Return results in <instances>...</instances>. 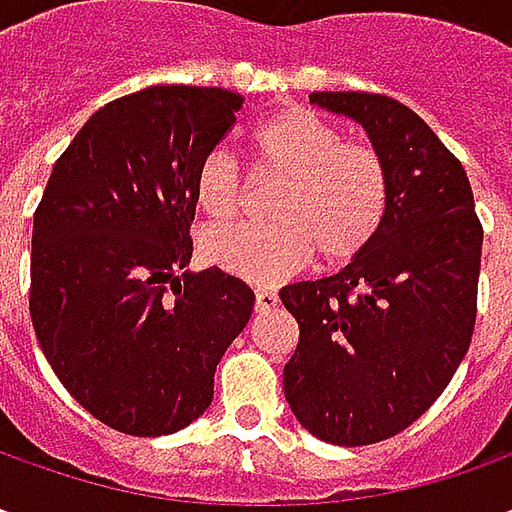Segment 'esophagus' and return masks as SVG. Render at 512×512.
<instances>
[{
    "label": "esophagus",
    "mask_w": 512,
    "mask_h": 512,
    "mask_svg": "<svg viewBox=\"0 0 512 512\" xmlns=\"http://www.w3.org/2000/svg\"><path fill=\"white\" fill-rule=\"evenodd\" d=\"M279 305V293L270 287H259L256 290V313H270L273 307Z\"/></svg>",
    "instance_id": "obj_1"
}]
</instances>
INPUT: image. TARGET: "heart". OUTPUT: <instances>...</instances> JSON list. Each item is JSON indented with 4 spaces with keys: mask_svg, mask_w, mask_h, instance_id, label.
Here are the masks:
<instances>
[{
    "mask_svg": "<svg viewBox=\"0 0 512 512\" xmlns=\"http://www.w3.org/2000/svg\"><path fill=\"white\" fill-rule=\"evenodd\" d=\"M256 170L279 176L265 225L210 227L202 256L239 279L273 285L316 253L339 265L370 245L387 216L390 179L379 150L344 142L342 130L305 108L262 119L250 133ZM239 165L213 150L193 179L196 205L210 219H230L242 205Z\"/></svg>",
    "mask_w": 512,
    "mask_h": 512,
    "instance_id": "heart-1",
    "label": "heart"
}]
</instances>
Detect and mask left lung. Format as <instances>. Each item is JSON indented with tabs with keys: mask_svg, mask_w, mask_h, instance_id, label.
I'll use <instances>...</instances> for the list:
<instances>
[{
	"mask_svg": "<svg viewBox=\"0 0 512 512\" xmlns=\"http://www.w3.org/2000/svg\"><path fill=\"white\" fill-rule=\"evenodd\" d=\"M359 122L390 179L376 239L339 273L279 290L299 322L285 364L293 416L342 447L402 433L442 396L476 325L482 222L462 162L422 116L379 93H310Z\"/></svg>",
	"mask_w": 512,
	"mask_h": 512,
	"instance_id": "1",
	"label": "left lung"
}]
</instances>
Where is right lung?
Here are the masks:
<instances>
[{"label": "right lung", "mask_w": 512, "mask_h": 512, "mask_svg": "<svg viewBox=\"0 0 512 512\" xmlns=\"http://www.w3.org/2000/svg\"><path fill=\"white\" fill-rule=\"evenodd\" d=\"M242 96L156 85L99 108L53 165L33 216L30 319L70 396L119 433L199 419L253 290L193 256V179Z\"/></svg>", "instance_id": "obj_1"}]
</instances>
